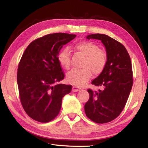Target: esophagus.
<instances>
[{"mask_svg":"<svg viewBox=\"0 0 148 148\" xmlns=\"http://www.w3.org/2000/svg\"><path fill=\"white\" fill-rule=\"evenodd\" d=\"M81 90V88H79V87H77L76 86H73L72 87V91L73 92H77V91H79Z\"/></svg>","mask_w":148,"mask_h":148,"instance_id":"34e87169","label":"esophagus"}]
</instances>
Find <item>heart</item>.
<instances>
[{
  "instance_id": "heart-1",
  "label": "heart",
  "mask_w": 148,
  "mask_h": 148,
  "mask_svg": "<svg viewBox=\"0 0 148 148\" xmlns=\"http://www.w3.org/2000/svg\"><path fill=\"white\" fill-rule=\"evenodd\" d=\"M75 51L85 56L84 69H72L66 76L69 83L76 86H82L91 78L93 73L101 74L107 63V54L104 50L99 49L96 44L89 41L77 42L73 47ZM59 64L65 69L71 65V53L68 48L60 51L57 57Z\"/></svg>"
}]
</instances>
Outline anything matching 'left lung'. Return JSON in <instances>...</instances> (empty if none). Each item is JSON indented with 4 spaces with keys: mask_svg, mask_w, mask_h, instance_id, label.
I'll use <instances>...</instances> for the list:
<instances>
[{
    "mask_svg": "<svg viewBox=\"0 0 148 148\" xmlns=\"http://www.w3.org/2000/svg\"><path fill=\"white\" fill-rule=\"evenodd\" d=\"M87 39L101 40L106 49L107 63L91 84L102 89H88L89 99L84 109L87 117L97 123L112 121L121 113L131 92L133 80L131 58L123 45L103 34H92Z\"/></svg>",
    "mask_w": 148,
    "mask_h": 148,
    "instance_id": "1",
    "label": "left lung"
}]
</instances>
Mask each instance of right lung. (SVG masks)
Masks as SVG:
<instances>
[{
	"instance_id": "1",
	"label": "right lung",
	"mask_w": 148,
	"mask_h": 148,
	"mask_svg": "<svg viewBox=\"0 0 148 148\" xmlns=\"http://www.w3.org/2000/svg\"><path fill=\"white\" fill-rule=\"evenodd\" d=\"M76 36L66 33L49 34L35 40L20 60L17 82L20 100L27 115L47 123L59 114L62 99L72 86L56 84L64 79L57 57L64 45Z\"/></svg>"
}]
</instances>
